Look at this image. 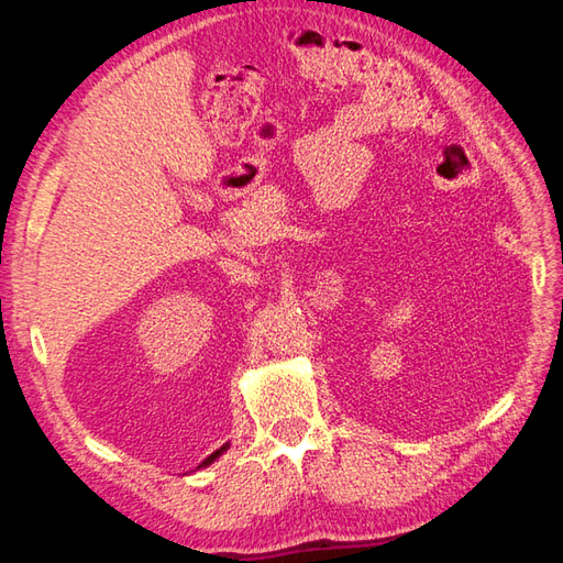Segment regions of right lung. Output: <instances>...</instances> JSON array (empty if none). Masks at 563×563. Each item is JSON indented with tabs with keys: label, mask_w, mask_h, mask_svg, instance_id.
<instances>
[{
	"label": "right lung",
	"mask_w": 563,
	"mask_h": 563,
	"mask_svg": "<svg viewBox=\"0 0 563 563\" xmlns=\"http://www.w3.org/2000/svg\"><path fill=\"white\" fill-rule=\"evenodd\" d=\"M227 448H230V442H224V445H222L220 450H214V452L210 454V457H206V460H202V462L198 464V470H202V466H208V464H212L214 460H218V457H220V454H222V452H224Z\"/></svg>",
	"instance_id": "1"
}]
</instances>
